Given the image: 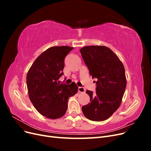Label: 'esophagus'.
<instances>
[{"label": "esophagus", "mask_w": 151, "mask_h": 151, "mask_svg": "<svg viewBox=\"0 0 151 151\" xmlns=\"http://www.w3.org/2000/svg\"><path fill=\"white\" fill-rule=\"evenodd\" d=\"M78 91L79 93H84L85 92V89L83 88V87H79Z\"/></svg>", "instance_id": "1"}]
</instances>
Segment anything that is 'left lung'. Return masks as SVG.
Listing matches in <instances>:
<instances>
[{"instance_id":"left-lung-1","label":"left lung","mask_w":151,"mask_h":151,"mask_svg":"<svg viewBox=\"0 0 151 151\" xmlns=\"http://www.w3.org/2000/svg\"><path fill=\"white\" fill-rule=\"evenodd\" d=\"M92 78H96V93L87 90L90 103L82 107L89 120H106L119 108L127 81L123 63L111 50L104 46H87L80 50Z\"/></svg>"}]
</instances>
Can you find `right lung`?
I'll list each match as a JSON object with an SVG mask.
<instances>
[{
  "instance_id": "1",
  "label": "right lung",
  "mask_w": 151,
  "mask_h": 151,
  "mask_svg": "<svg viewBox=\"0 0 151 151\" xmlns=\"http://www.w3.org/2000/svg\"><path fill=\"white\" fill-rule=\"evenodd\" d=\"M73 48L67 46L49 48L36 59L27 74L31 103L41 115L50 119L65 115L68 98L78 91L74 83L66 84L58 81L63 75L64 59Z\"/></svg>"
}]
</instances>
